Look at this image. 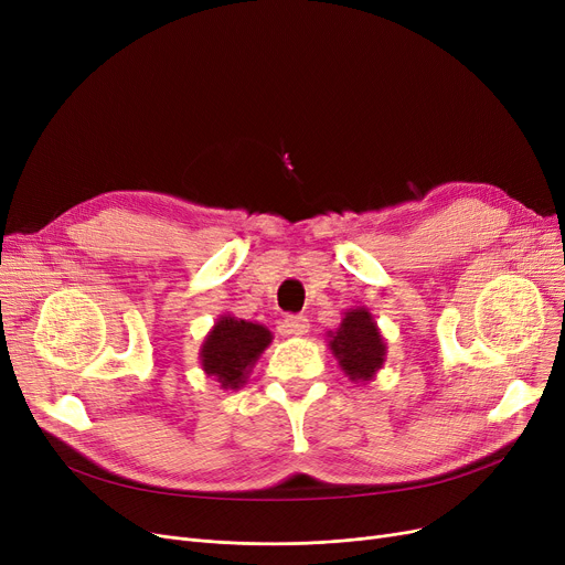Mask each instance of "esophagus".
<instances>
[{"label":"esophagus","mask_w":565,"mask_h":565,"mask_svg":"<svg viewBox=\"0 0 565 565\" xmlns=\"http://www.w3.org/2000/svg\"><path fill=\"white\" fill-rule=\"evenodd\" d=\"M308 329L310 324L303 315H287V318L280 322V333L285 335H306Z\"/></svg>","instance_id":"esophagus-1"}]
</instances>
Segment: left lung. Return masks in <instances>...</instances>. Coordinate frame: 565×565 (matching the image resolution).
Masks as SVG:
<instances>
[{
    "label": "left lung",
    "mask_w": 565,
    "mask_h": 565,
    "mask_svg": "<svg viewBox=\"0 0 565 565\" xmlns=\"http://www.w3.org/2000/svg\"><path fill=\"white\" fill-rule=\"evenodd\" d=\"M329 350L352 382H371L387 361V343L366 306L345 310L341 324L327 333Z\"/></svg>",
    "instance_id": "obj_1"
}]
</instances>
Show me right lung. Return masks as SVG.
<instances>
[{"label":"right lung","mask_w":565,"mask_h":565,"mask_svg":"<svg viewBox=\"0 0 565 565\" xmlns=\"http://www.w3.org/2000/svg\"><path fill=\"white\" fill-rule=\"evenodd\" d=\"M270 341H274V333L264 324L224 312L201 343V369L209 377H215L222 390H238L250 377L253 366Z\"/></svg>","instance_id":"right-lung-1"}]
</instances>
